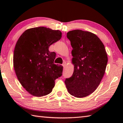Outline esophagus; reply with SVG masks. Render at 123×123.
<instances>
[{
  "label": "esophagus",
  "instance_id": "1",
  "mask_svg": "<svg viewBox=\"0 0 123 123\" xmlns=\"http://www.w3.org/2000/svg\"><path fill=\"white\" fill-rule=\"evenodd\" d=\"M66 62H64L63 63V64H62V66H63V67L64 68V67H65V66H66Z\"/></svg>",
  "mask_w": 123,
  "mask_h": 123
}]
</instances>
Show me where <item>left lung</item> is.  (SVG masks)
<instances>
[{
	"instance_id": "left-lung-1",
	"label": "left lung",
	"mask_w": 123,
	"mask_h": 123,
	"mask_svg": "<svg viewBox=\"0 0 123 123\" xmlns=\"http://www.w3.org/2000/svg\"><path fill=\"white\" fill-rule=\"evenodd\" d=\"M72 47L74 64L72 76L66 78L65 84L69 93L83 98L95 91L103 78L108 62L105 46L94 34L80 30L67 33Z\"/></svg>"
}]
</instances>
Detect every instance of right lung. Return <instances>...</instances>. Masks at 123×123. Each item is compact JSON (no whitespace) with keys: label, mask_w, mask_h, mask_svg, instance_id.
I'll return each instance as SVG.
<instances>
[{"label":"right lung","mask_w":123,"mask_h":123,"mask_svg":"<svg viewBox=\"0 0 123 123\" xmlns=\"http://www.w3.org/2000/svg\"><path fill=\"white\" fill-rule=\"evenodd\" d=\"M61 37L59 30L38 27L25 31L17 41L13 56L14 70L19 82L31 95H48L54 81L62 75L63 67L54 63L56 53L49 51Z\"/></svg>","instance_id":"1"}]
</instances>
